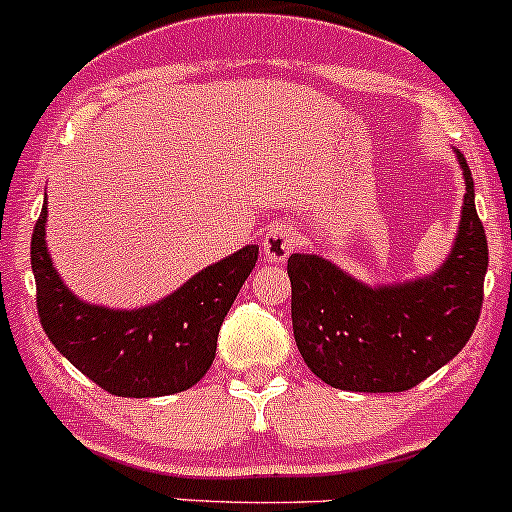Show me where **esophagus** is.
Instances as JSON below:
<instances>
[{
  "label": "esophagus",
  "mask_w": 512,
  "mask_h": 512,
  "mask_svg": "<svg viewBox=\"0 0 512 512\" xmlns=\"http://www.w3.org/2000/svg\"><path fill=\"white\" fill-rule=\"evenodd\" d=\"M298 246V239H295L293 229L288 224H273L271 229L263 234L261 239V249H263V258L271 263H283L291 251Z\"/></svg>",
  "instance_id": "34e87169"
}]
</instances>
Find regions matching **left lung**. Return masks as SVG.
I'll list each match as a JSON object with an SVG mask.
<instances>
[{
  "mask_svg": "<svg viewBox=\"0 0 512 512\" xmlns=\"http://www.w3.org/2000/svg\"><path fill=\"white\" fill-rule=\"evenodd\" d=\"M446 261L412 281L367 286L328 258L293 254V335L315 377L347 392H404L451 362L476 330L488 268L473 177Z\"/></svg>",
  "mask_w": 512,
  "mask_h": 512,
  "instance_id": "left-lung-1",
  "label": "left lung"
}]
</instances>
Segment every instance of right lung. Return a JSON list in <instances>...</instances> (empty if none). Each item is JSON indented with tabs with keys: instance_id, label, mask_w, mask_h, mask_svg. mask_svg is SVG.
<instances>
[{
	"instance_id": "right-lung-1",
	"label": "right lung",
	"mask_w": 512,
	"mask_h": 512,
	"mask_svg": "<svg viewBox=\"0 0 512 512\" xmlns=\"http://www.w3.org/2000/svg\"><path fill=\"white\" fill-rule=\"evenodd\" d=\"M46 202L31 236V271L44 333L56 350L115 397H167L194 387L212 367L219 328L254 271L249 244L194 273L175 293L120 310L78 298L46 246Z\"/></svg>"
}]
</instances>
